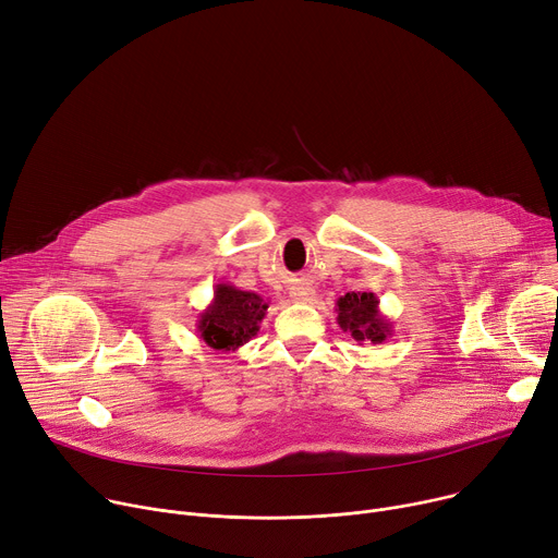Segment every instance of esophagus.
Returning <instances> with one entry per match:
<instances>
[{"label":"esophagus","mask_w":558,"mask_h":558,"mask_svg":"<svg viewBox=\"0 0 558 558\" xmlns=\"http://www.w3.org/2000/svg\"><path fill=\"white\" fill-rule=\"evenodd\" d=\"M290 296L294 299V302H311V299L315 296V288L306 281H299L290 288Z\"/></svg>","instance_id":"obj_1"}]
</instances>
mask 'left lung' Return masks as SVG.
<instances>
[{"mask_svg": "<svg viewBox=\"0 0 558 558\" xmlns=\"http://www.w3.org/2000/svg\"><path fill=\"white\" fill-rule=\"evenodd\" d=\"M335 313L339 328L351 332L357 344H364V341L381 344L393 335V322L381 315L375 292H347L337 299Z\"/></svg>", "mask_w": 558, "mask_h": 558, "instance_id": "8db88e82", "label": "left lung"}]
</instances>
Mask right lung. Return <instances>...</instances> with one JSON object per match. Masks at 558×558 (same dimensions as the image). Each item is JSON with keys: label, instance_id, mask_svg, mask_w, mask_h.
Returning <instances> with one entry per match:
<instances>
[{"label": "right lung", "instance_id": "1", "mask_svg": "<svg viewBox=\"0 0 558 558\" xmlns=\"http://www.w3.org/2000/svg\"><path fill=\"white\" fill-rule=\"evenodd\" d=\"M266 311L268 302L256 292L241 290L232 283H217L211 302L196 319V330L214 351H239L259 332Z\"/></svg>", "mask_w": 558, "mask_h": 558}]
</instances>
